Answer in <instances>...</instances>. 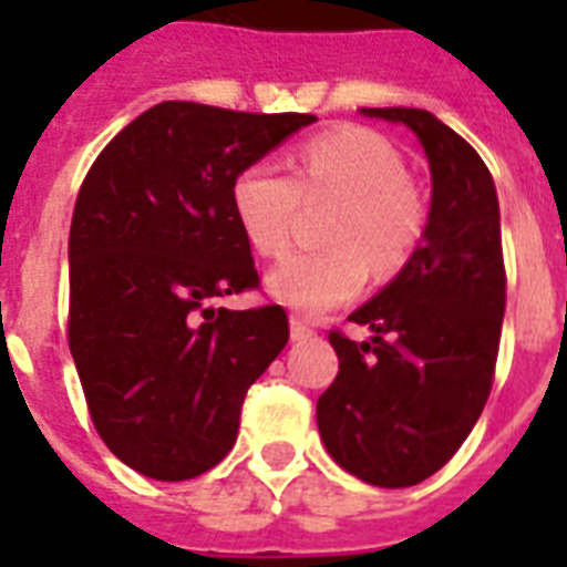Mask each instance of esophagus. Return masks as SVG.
Here are the masks:
<instances>
[{"instance_id":"34e87169","label":"esophagus","mask_w":567,"mask_h":567,"mask_svg":"<svg viewBox=\"0 0 567 567\" xmlns=\"http://www.w3.org/2000/svg\"><path fill=\"white\" fill-rule=\"evenodd\" d=\"M315 336V327L309 320L300 318V315H291V338L293 341H306V338Z\"/></svg>"}]
</instances>
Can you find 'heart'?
Masks as SVG:
<instances>
[{"label": "heart", "instance_id": "obj_1", "mask_svg": "<svg viewBox=\"0 0 567 567\" xmlns=\"http://www.w3.org/2000/svg\"><path fill=\"white\" fill-rule=\"evenodd\" d=\"M302 203H332L323 220V249L293 252L267 285L297 311H327L359 293L368 265L394 274L426 231V203L405 176L403 155L382 135L341 126L302 144L293 176L274 164H247L231 182V212L249 247L282 256Z\"/></svg>", "mask_w": 567, "mask_h": 567}]
</instances>
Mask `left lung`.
<instances>
[{"mask_svg":"<svg viewBox=\"0 0 567 567\" xmlns=\"http://www.w3.org/2000/svg\"><path fill=\"white\" fill-rule=\"evenodd\" d=\"M417 135L432 173L423 244L353 311L373 338L329 332L336 382L318 400L329 456L364 483L405 488L447 465L492 394L506 309L497 190L465 137L423 109H362Z\"/></svg>","mask_w":567,"mask_h":567,"instance_id":"8db88e82","label":"left lung"}]
</instances>
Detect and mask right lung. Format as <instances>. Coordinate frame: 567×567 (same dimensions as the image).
Masks as SVG:
<instances>
[{
  "label": "right lung",
  "mask_w": 567,
  "mask_h": 567,
  "mask_svg": "<svg viewBox=\"0 0 567 567\" xmlns=\"http://www.w3.org/2000/svg\"><path fill=\"white\" fill-rule=\"evenodd\" d=\"M311 114L162 102L111 141L75 196L66 341L100 439L162 483L212 471L249 385L288 344L282 306L214 309L261 285L231 182Z\"/></svg>",
  "instance_id": "1"
}]
</instances>
